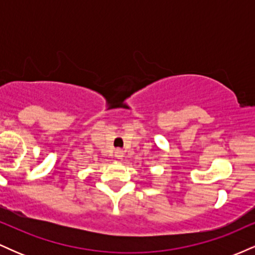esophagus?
Instances as JSON below:
<instances>
[{"mask_svg":"<svg viewBox=\"0 0 255 255\" xmlns=\"http://www.w3.org/2000/svg\"><path fill=\"white\" fill-rule=\"evenodd\" d=\"M115 157L118 158V159H122V158H124V151L120 150V148L115 150Z\"/></svg>","mask_w":255,"mask_h":255,"instance_id":"esophagus-1","label":"esophagus"}]
</instances>
